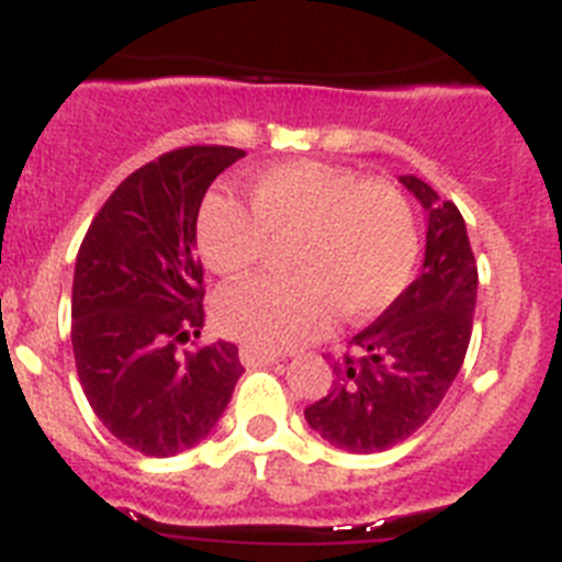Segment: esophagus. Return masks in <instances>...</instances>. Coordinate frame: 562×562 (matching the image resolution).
<instances>
[{"mask_svg":"<svg viewBox=\"0 0 562 562\" xmlns=\"http://www.w3.org/2000/svg\"><path fill=\"white\" fill-rule=\"evenodd\" d=\"M238 360L245 362L247 369H258V366H272V362H278L281 360V355L270 349H261V346H241Z\"/></svg>","mask_w":562,"mask_h":562,"instance_id":"esophagus-1","label":"esophagus"}]
</instances>
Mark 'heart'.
Instances as JSON below:
<instances>
[{
    "label": "heart",
    "mask_w": 562,
    "mask_h": 562,
    "mask_svg": "<svg viewBox=\"0 0 562 562\" xmlns=\"http://www.w3.org/2000/svg\"><path fill=\"white\" fill-rule=\"evenodd\" d=\"M252 211L231 196L202 205L200 252L220 276H247L270 238H292L290 276L241 281L216 297L222 329L256 346L281 349L337 315L362 321L405 290L419 252L414 213L389 182H362L346 168L297 160L256 173Z\"/></svg>",
    "instance_id": "obj_1"
}]
</instances>
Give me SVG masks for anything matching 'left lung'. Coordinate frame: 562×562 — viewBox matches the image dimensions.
I'll use <instances>...</instances> for the list:
<instances>
[{"label":"left lung","instance_id":"1","mask_svg":"<svg viewBox=\"0 0 562 562\" xmlns=\"http://www.w3.org/2000/svg\"><path fill=\"white\" fill-rule=\"evenodd\" d=\"M425 207V261L414 284L331 360V389L304 411L310 428L349 453H380L430 419L459 376L473 335L475 267L459 207L400 177Z\"/></svg>","mask_w":562,"mask_h":562}]
</instances>
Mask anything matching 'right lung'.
<instances>
[{
  "instance_id": "add662e5",
  "label": "right lung",
  "mask_w": 562,
  "mask_h": 562,
  "mask_svg": "<svg viewBox=\"0 0 562 562\" xmlns=\"http://www.w3.org/2000/svg\"><path fill=\"white\" fill-rule=\"evenodd\" d=\"M241 157V148L188 146L137 168L114 188L78 250V380L109 434L143 456L166 459L200 445L245 374L233 342L180 351L205 326L202 196Z\"/></svg>"
}]
</instances>
